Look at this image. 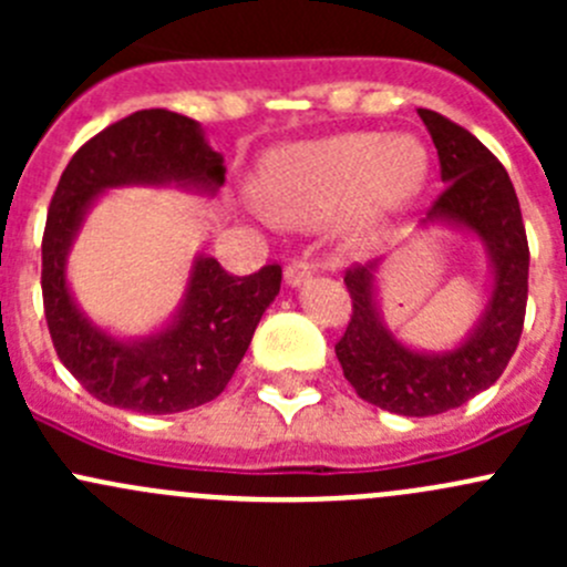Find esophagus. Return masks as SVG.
<instances>
[{
	"label": "esophagus",
	"instance_id": "34e87169",
	"mask_svg": "<svg viewBox=\"0 0 567 567\" xmlns=\"http://www.w3.org/2000/svg\"><path fill=\"white\" fill-rule=\"evenodd\" d=\"M285 282L290 285V288H296V285H301L305 279H310L312 274V266L307 260H290L288 266H285Z\"/></svg>",
	"mask_w": 567,
	"mask_h": 567
}]
</instances>
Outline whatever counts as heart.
<instances>
[{
    "label": "heart",
    "instance_id": "obj_1",
    "mask_svg": "<svg viewBox=\"0 0 567 567\" xmlns=\"http://www.w3.org/2000/svg\"><path fill=\"white\" fill-rule=\"evenodd\" d=\"M431 158L416 136L353 131L268 156L257 192L285 225H320L348 208L357 236L381 230L422 194Z\"/></svg>",
    "mask_w": 567,
    "mask_h": 567
}]
</instances>
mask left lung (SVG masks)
<instances>
[{
  "label": "left lung",
  "instance_id": "1",
  "mask_svg": "<svg viewBox=\"0 0 567 567\" xmlns=\"http://www.w3.org/2000/svg\"><path fill=\"white\" fill-rule=\"evenodd\" d=\"M447 183L427 208V219H444L477 233L494 262V293L474 334L455 351L427 357L400 346L379 320L373 301V268L351 266L346 288L351 320L334 353L357 394L403 416H431L458 409L488 390L516 353L527 316L529 244L516 188L499 158L474 134L444 114L420 109Z\"/></svg>",
  "mask_w": 567,
  "mask_h": 567
}]
</instances>
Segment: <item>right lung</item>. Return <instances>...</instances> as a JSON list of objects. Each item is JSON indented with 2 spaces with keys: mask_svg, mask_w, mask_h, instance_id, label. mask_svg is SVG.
Returning <instances> with one entry per match:
<instances>
[{
  "mask_svg": "<svg viewBox=\"0 0 567 567\" xmlns=\"http://www.w3.org/2000/svg\"><path fill=\"white\" fill-rule=\"evenodd\" d=\"M169 181L216 192L225 183L221 156L205 145L192 117L142 109L106 125L73 153L43 230L40 288L56 357L101 403L140 414L197 409L225 392L282 282L279 262L236 277L214 257H199L186 301L162 334L120 342L90 326L65 285V255L84 210L104 188Z\"/></svg>",
  "mask_w": 567,
  "mask_h": 567,
  "instance_id": "right-lung-1",
  "label": "right lung"
}]
</instances>
